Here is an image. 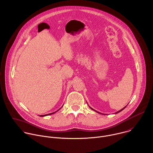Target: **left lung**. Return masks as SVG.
Wrapping results in <instances>:
<instances>
[{
    "mask_svg": "<svg viewBox=\"0 0 153 153\" xmlns=\"http://www.w3.org/2000/svg\"><path fill=\"white\" fill-rule=\"evenodd\" d=\"M126 107H127V105H126V107H124V108H123V109H120V111H117V112H115V114H117V113H119V112H121V111H123V109H124V108H126ZM89 108H91V109H92V110H94V111H95V112H98V113H99V114H102V115H104V114H101V112H98V111H95V110H94V109H93V108H91V107H89Z\"/></svg>",
    "mask_w": 153,
    "mask_h": 153,
    "instance_id": "obj_1",
    "label": "left lung"
}]
</instances>
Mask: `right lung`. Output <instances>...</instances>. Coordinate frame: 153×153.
<instances>
[{"instance_id":"right-lung-1","label":"right lung","mask_w":153,"mask_h":153,"mask_svg":"<svg viewBox=\"0 0 153 153\" xmlns=\"http://www.w3.org/2000/svg\"><path fill=\"white\" fill-rule=\"evenodd\" d=\"M61 107V108H62ZM61 108H59V109H58V110H57L56 111H55V112H52V113H50V114H45V115H40V117H45V116H47V115H51V114H55V112H56L58 111H59V109H61Z\"/></svg>"}]
</instances>
